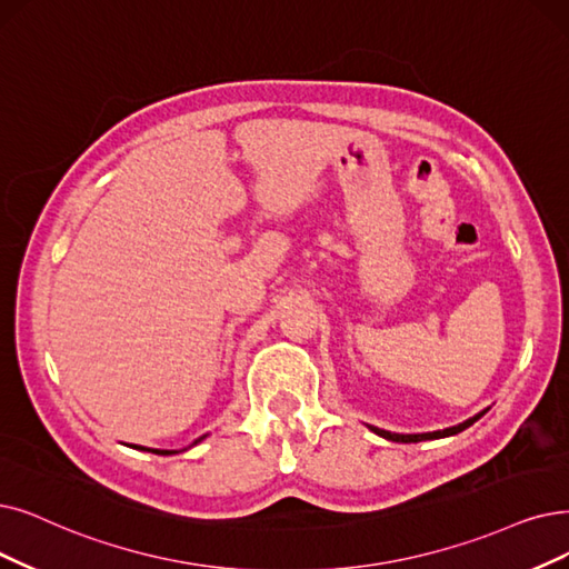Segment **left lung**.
I'll return each instance as SVG.
<instances>
[{
  "label": "left lung",
  "instance_id": "left-lung-1",
  "mask_svg": "<svg viewBox=\"0 0 569 569\" xmlns=\"http://www.w3.org/2000/svg\"><path fill=\"white\" fill-rule=\"evenodd\" d=\"M488 413V408L481 413H476L473 418L456 425V427H448V429H439V431H425V435H395V431H388V429H378L373 425H369V429L373 431V435L388 439V441H397V443H418V441H431V439H443V437H452V435H460V431H465L467 427H471L476 420L483 418Z\"/></svg>",
  "mask_w": 569,
  "mask_h": 569
}]
</instances>
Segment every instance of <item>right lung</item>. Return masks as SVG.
<instances>
[{
	"mask_svg": "<svg viewBox=\"0 0 569 569\" xmlns=\"http://www.w3.org/2000/svg\"><path fill=\"white\" fill-rule=\"evenodd\" d=\"M200 439H206V437H200ZM198 439V441H200ZM198 441H193V443H198ZM144 450V448H142ZM156 456H170V450H156Z\"/></svg>",
	"mask_w": 569,
	"mask_h": 569,
	"instance_id": "add662e5",
	"label": "right lung"
}]
</instances>
